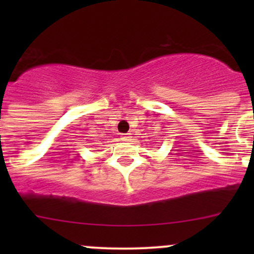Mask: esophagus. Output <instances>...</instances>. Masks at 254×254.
Instances as JSON below:
<instances>
[{"label":"esophagus","instance_id":"obj_1","mask_svg":"<svg viewBox=\"0 0 254 254\" xmlns=\"http://www.w3.org/2000/svg\"><path fill=\"white\" fill-rule=\"evenodd\" d=\"M122 140L123 141H130V140H131V134H129V132H127V134H122Z\"/></svg>","mask_w":254,"mask_h":254}]
</instances>
